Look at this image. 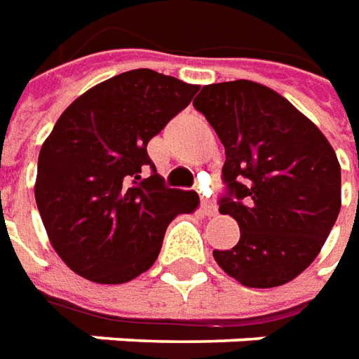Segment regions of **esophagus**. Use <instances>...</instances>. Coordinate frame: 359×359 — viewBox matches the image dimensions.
Here are the masks:
<instances>
[{"label": "esophagus", "instance_id": "esophagus-1", "mask_svg": "<svg viewBox=\"0 0 359 359\" xmlns=\"http://www.w3.org/2000/svg\"><path fill=\"white\" fill-rule=\"evenodd\" d=\"M201 210H203V215H207V216H215L216 215V207L208 199L201 201Z\"/></svg>", "mask_w": 359, "mask_h": 359}]
</instances>
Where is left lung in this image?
<instances>
[{"mask_svg": "<svg viewBox=\"0 0 359 359\" xmlns=\"http://www.w3.org/2000/svg\"><path fill=\"white\" fill-rule=\"evenodd\" d=\"M193 106L224 144L228 195L220 212L240 226L232 249L212 251L248 288L294 280L315 261L340 212V164L313 121L265 85L201 88Z\"/></svg>", "mask_w": 359, "mask_h": 359, "instance_id": "8db88e82", "label": "left lung"}]
</instances>
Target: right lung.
Returning a JSON list of instances; mask_svg holds the SVG:
<instances>
[{"label":"right lung","instance_id":"right-lung-1","mask_svg":"<svg viewBox=\"0 0 359 359\" xmlns=\"http://www.w3.org/2000/svg\"><path fill=\"white\" fill-rule=\"evenodd\" d=\"M197 85L152 69L98 83L67 106L38 154V210L55 253L73 273L123 284L149 271L168 224L199 207L170 189L147 144L191 102ZM151 165L155 174L142 180Z\"/></svg>","mask_w":359,"mask_h":359}]
</instances>
